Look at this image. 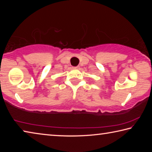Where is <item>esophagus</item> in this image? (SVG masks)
Returning a JSON list of instances; mask_svg holds the SVG:
<instances>
[{
	"label": "esophagus",
	"instance_id": "obj_1",
	"mask_svg": "<svg viewBox=\"0 0 152 152\" xmlns=\"http://www.w3.org/2000/svg\"><path fill=\"white\" fill-rule=\"evenodd\" d=\"M74 68H75V69H78V68H79V66H76V67H74Z\"/></svg>",
	"mask_w": 152,
	"mask_h": 152
}]
</instances>
